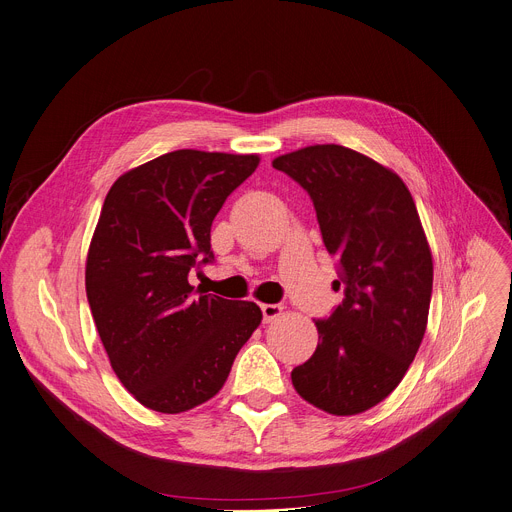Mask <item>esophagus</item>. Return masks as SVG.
<instances>
[{"label":"esophagus","mask_w":512,"mask_h":512,"mask_svg":"<svg viewBox=\"0 0 512 512\" xmlns=\"http://www.w3.org/2000/svg\"><path fill=\"white\" fill-rule=\"evenodd\" d=\"M261 312H263L265 322H273L275 318L282 316L284 306L282 304H261Z\"/></svg>","instance_id":"obj_1"}]
</instances>
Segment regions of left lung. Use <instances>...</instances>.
<instances>
[{"instance_id": "8db88e82", "label": "left lung", "mask_w": 512, "mask_h": 512, "mask_svg": "<svg viewBox=\"0 0 512 512\" xmlns=\"http://www.w3.org/2000/svg\"><path fill=\"white\" fill-rule=\"evenodd\" d=\"M273 167L308 192L345 294L316 320V351L292 384L329 414L365 412L396 390L427 331L433 257L421 218L404 181L353 149L304 147Z\"/></svg>"}]
</instances>
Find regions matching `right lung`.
<instances>
[{"label":"right lung","mask_w":512,"mask_h":512,"mask_svg":"<svg viewBox=\"0 0 512 512\" xmlns=\"http://www.w3.org/2000/svg\"><path fill=\"white\" fill-rule=\"evenodd\" d=\"M257 165V155L181 149L126 171L104 200L87 302L114 374L151 410L177 414L216 396L261 324L255 302L188 280L214 259L212 220Z\"/></svg>","instance_id":"right-lung-1"}]
</instances>
